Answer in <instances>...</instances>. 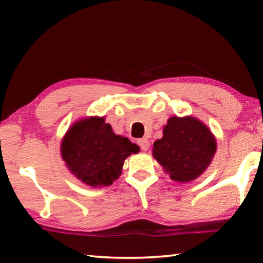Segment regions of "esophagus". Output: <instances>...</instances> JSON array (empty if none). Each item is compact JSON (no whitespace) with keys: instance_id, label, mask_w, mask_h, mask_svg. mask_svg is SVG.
<instances>
[{"instance_id":"esophagus-1","label":"esophagus","mask_w":263,"mask_h":263,"mask_svg":"<svg viewBox=\"0 0 263 263\" xmlns=\"http://www.w3.org/2000/svg\"><path fill=\"white\" fill-rule=\"evenodd\" d=\"M138 145H139L141 151H147L149 147V141L146 138H141V139L138 140Z\"/></svg>"}]
</instances>
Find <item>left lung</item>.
Returning a JSON list of instances; mask_svg holds the SVG:
<instances>
[{"instance_id":"left-lung-1","label":"left lung","mask_w":263,"mask_h":263,"mask_svg":"<svg viewBox=\"0 0 263 263\" xmlns=\"http://www.w3.org/2000/svg\"><path fill=\"white\" fill-rule=\"evenodd\" d=\"M153 146V157L179 182H189L201 175L217 148L210 130L194 117L169 118L163 137Z\"/></svg>"}]
</instances>
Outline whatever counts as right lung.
Returning <instances> with one entry per match:
<instances>
[{"instance_id":"obj_1","label":"right lung","mask_w":263,"mask_h":263,"mask_svg":"<svg viewBox=\"0 0 263 263\" xmlns=\"http://www.w3.org/2000/svg\"><path fill=\"white\" fill-rule=\"evenodd\" d=\"M139 147L116 136L104 118H87L69 128L61 145V157L69 171L91 186L110 185L122 174L128 155Z\"/></svg>"}]
</instances>
